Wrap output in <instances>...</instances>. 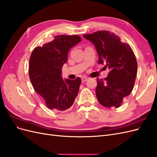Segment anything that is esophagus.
I'll return each instance as SVG.
<instances>
[{
  "mask_svg": "<svg viewBox=\"0 0 157 157\" xmlns=\"http://www.w3.org/2000/svg\"><path fill=\"white\" fill-rule=\"evenodd\" d=\"M87 80H88V78H87V77H82V82H84L85 81H86Z\"/></svg>",
  "mask_w": 157,
  "mask_h": 157,
  "instance_id": "obj_1",
  "label": "esophagus"
}]
</instances>
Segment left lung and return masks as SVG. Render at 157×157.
I'll list each match as a JSON object with an SVG mask.
<instances>
[{"label": "left lung", "instance_id": "obj_1", "mask_svg": "<svg viewBox=\"0 0 157 157\" xmlns=\"http://www.w3.org/2000/svg\"><path fill=\"white\" fill-rule=\"evenodd\" d=\"M96 46L98 63H105L110 69L108 76L97 78L96 94L99 103L107 108L121 106L134 86L137 63L130 46L123 43L119 36L107 31H99L83 35Z\"/></svg>", "mask_w": 157, "mask_h": 157}]
</instances>
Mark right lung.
Here are the masks:
<instances>
[{
    "label": "right lung",
    "mask_w": 157,
    "mask_h": 157,
    "mask_svg": "<svg viewBox=\"0 0 157 157\" xmlns=\"http://www.w3.org/2000/svg\"><path fill=\"white\" fill-rule=\"evenodd\" d=\"M54 39L33 50L29 75L33 88L42 97L46 107L63 111L73 104L79 91L81 79L63 80L61 68L67 63L68 52L81 41L78 35H56Z\"/></svg>",
    "instance_id": "right-lung-1"
}]
</instances>
